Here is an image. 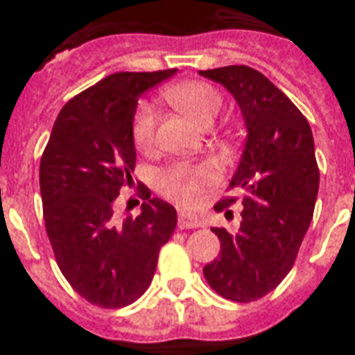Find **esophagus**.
Segmentation results:
<instances>
[{
  "instance_id": "obj_1",
  "label": "esophagus",
  "mask_w": 355,
  "mask_h": 355,
  "mask_svg": "<svg viewBox=\"0 0 355 355\" xmlns=\"http://www.w3.org/2000/svg\"><path fill=\"white\" fill-rule=\"evenodd\" d=\"M197 227H200V221L197 217L189 216L186 211H180V214H178V228H180V230H188V228Z\"/></svg>"
}]
</instances>
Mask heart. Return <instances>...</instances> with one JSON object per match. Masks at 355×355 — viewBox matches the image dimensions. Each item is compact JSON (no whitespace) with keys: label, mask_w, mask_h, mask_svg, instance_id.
<instances>
[{"label":"heart","mask_w":355,"mask_h":355,"mask_svg":"<svg viewBox=\"0 0 355 355\" xmlns=\"http://www.w3.org/2000/svg\"><path fill=\"white\" fill-rule=\"evenodd\" d=\"M173 107L200 127H210L223 108V96L217 88L200 80H188L167 88L164 94ZM156 110L149 103H141L132 119V139L136 147L147 150L155 144ZM219 178V166L214 160L178 162L158 175L156 186L164 197L180 206H197L208 186Z\"/></svg>","instance_id":"obj_1"}]
</instances>
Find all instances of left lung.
Listing matches in <instances>:
<instances>
[{"label": "left lung", "mask_w": 355, "mask_h": 355, "mask_svg": "<svg viewBox=\"0 0 355 355\" xmlns=\"http://www.w3.org/2000/svg\"><path fill=\"white\" fill-rule=\"evenodd\" d=\"M223 85L239 105L247 141L230 189L243 193L237 230L211 228L221 252L205 265V278L221 297L252 302L291 270L313 217L319 167L311 127L291 99L248 66L199 71ZM234 197L214 208L232 219Z\"/></svg>", "instance_id": "left-lung-1"}]
</instances>
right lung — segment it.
<instances>
[{"instance_id":"add662e5","label":"right lung","mask_w":355,"mask_h":355,"mask_svg":"<svg viewBox=\"0 0 355 355\" xmlns=\"http://www.w3.org/2000/svg\"><path fill=\"white\" fill-rule=\"evenodd\" d=\"M177 69L119 71L69 99L40 160L44 221L58 269L99 308L138 300L158 252L177 227V210L144 184L138 217H118V195L136 166L132 119L139 96Z\"/></svg>"}]
</instances>
